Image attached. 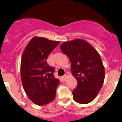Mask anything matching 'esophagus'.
I'll return each instance as SVG.
<instances>
[{
    "label": "esophagus",
    "instance_id": "1",
    "mask_svg": "<svg viewBox=\"0 0 122 122\" xmlns=\"http://www.w3.org/2000/svg\"><path fill=\"white\" fill-rule=\"evenodd\" d=\"M61 80H63V81H66V79H67V76H66V75H64V76H61Z\"/></svg>",
    "mask_w": 122,
    "mask_h": 122
}]
</instances>
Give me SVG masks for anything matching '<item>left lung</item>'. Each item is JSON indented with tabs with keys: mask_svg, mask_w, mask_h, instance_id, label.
<instances>
[{
	"mask_svg": "<svg viewBox=\"0 0 122 122\" xmlns=\"http://www.w3.org/2000/svg\"><path fill=\"white\" fill-rule=\"evenodd\" d=\"M60 49L70 59L71 73L78 82L73 91L74 100L89 103L98 94L105 79V68L100 54L89 42L80 39L64 42Z\"/></svg>",
	"mask_w": 122,
	"mask_h": 122,
	"instance_id": "left-lung-1",
	"label": "left lung"
}]
</instances>
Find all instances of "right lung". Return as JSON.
Segmentation results:
<instances>
[{"label":"right lung","instance_id":"right-lung-1","mask_svg":"<svg viewBox=\"0 0 122 122\" xmlns=\"http://www.w3.org/2000/svg\"><path fill=\"white\" fill-rule=\"evenodd\" d=\"M59 44L42 37H32L24 50L20 75L24 90L34 103L45 105L56 97L59 80L54 76V68L47 63L51 51Z\"/></svg>","mask_w":122,"mask_h":122}]
</instances>
